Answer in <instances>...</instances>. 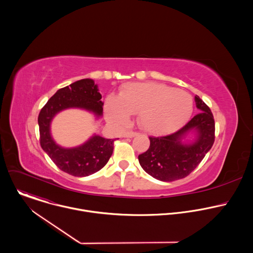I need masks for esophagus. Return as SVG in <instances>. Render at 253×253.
I'll list each match as a JSON object with an SVG mask.
<instances>
[{
    "label": "esophagus",
    "mask_w": 253,
    "mask_h": 253,
    "mask_svg": "<svg viewBox=\"0 0 253 253\" xmlns=\"http://www.w3.org/2000/svg\"><path fill=\"white\" fill-rule=\"evenodd\" d=\"M138 134V132H136V131H126L125 133H124V137H126V138H132V137H134V136H136Z\"/></svg>",
    "instance_id": "1"
}]
</instances>
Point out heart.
<instances>
[{"mask_svg": "<svg viewBox=\"0 0 253 253\" xmlns=\"http://www.w3.org/2000/svg\"><path fill=\"white\" fill-rule=\"evenodd\" d=\"M193 110V98L183 90L158 84H129L120 97L106 100L107 117L117 124L125 123L129 113H138L140 125L150 132H166L183 124Z\"/></svg>", "mask_w": 253, "mask_h": 253, "instance_id": "obj_1", "label": "heart"}]
</instances>
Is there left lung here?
<instances>
[{
    "mask_svg": "<svg viewBox=\"0 0 253 253\" xmlns=\"http://www.w3.org/2000/svg\"><path fill=\"white\" fill-rule=\"evenodd\" d=\"M196 107L201 112L195 115L181 129L165 135L150 136V146L138 156L144 171L165 182L188 176L211 149L215 139V123L210 108L195 96ZM189 130H195L197 140L183 144L181 140Z\"/></svg>",
    "mask_w": 253,
    "mask_h": 253,
    "instance_id": "left-lung-1",
    "label": "left lung"
}]
</instances>
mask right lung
Listing matches in <instances>:
<instances>
[{"mask_svg":"<svg viewBox=\"0 0 253 253\" xmlns=\"http://www.w3.org/2000/svg\"><path fill=\"white\" fill-rule=\"evenodd\" d=\"M97 85L92 79H82L59 89L42 108L38 117L42 149L62 171L78 177L91 175L109 161L116 139H105L95 135L76 148H62L50 133L53 117L67 108H82L102 116L103 103Z\"/></svg>","mask_w":253,"mask_h":253,"instance_id":"obj_1","label":"right lung"}]
</instances>
